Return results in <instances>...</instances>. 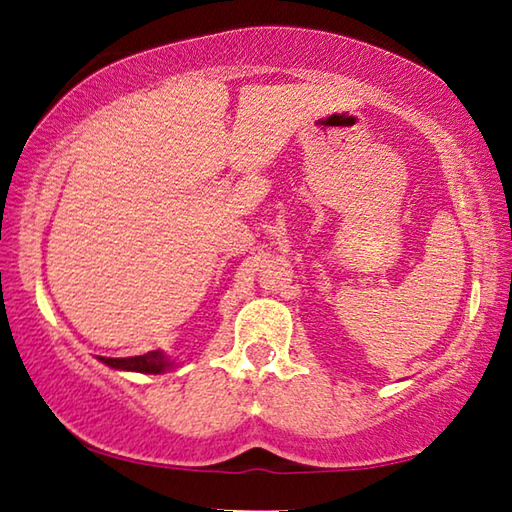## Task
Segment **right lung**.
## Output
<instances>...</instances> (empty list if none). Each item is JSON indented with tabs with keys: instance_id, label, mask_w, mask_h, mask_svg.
I'll return each instance as SVG.
<instances>
[{
	"instance_id": "add662e5",
	"label": "right lung",
	"mask_w": 512,
	"mask_h": 512,
	"mask_svg": "<svg viewBox=\"0 0 512 512\" xmlns=\"http://www.w3.org/2000/svg\"><path fill=\"white\" fill-rule=\"evenodd\" d=\"M101 362L112 366V369L134 373H164L175 366V362L168 360L161 351H150L137 357H101Z\"/></svg>"
}]
</instances>
